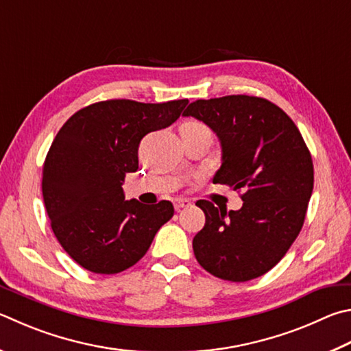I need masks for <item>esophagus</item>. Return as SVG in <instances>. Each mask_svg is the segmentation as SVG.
<instances>
[{
  "instance_id": "obj_1",
  "label": "esophagus",
  "mask_w": 351,
  "mask_h": 351,
  "mask_svg": "<svg viewBox=\"0 0 351 351\" xmlns=\"http://www.w3.org/2000/svg\"><path fill=\"white\" fill-rule=\"evenodd\" d=\"M173 206H175L176 212H180L181 208H186L189 206H192V201L186 199V197H176V199L173 201Z\"/></svg>"
}]
</instances>
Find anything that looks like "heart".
Instances as JSON below:
<instances>
[{
  "label": "heart",
  "instance_id": "heart-1",
  "mask_svg": "<svg viewBox=\"0 0 351 351\" xmlns=\"http://www.w3.org/2000/svg\"><path fill=\"white\" fill-rule=\"evenodd\" d=\"M187 125H202V124H197V123H189Z\"/></svg>",
  "mask_w": 351,
  "mask_h": 351
}]
</instances>
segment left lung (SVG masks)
I'll use <instances>...</instances> for the list:
<instances>
[{
  "instance_id": "1",
  "label": "left lung",
  "mask_w": 351,
  "mask_h": 351,
  "mask_svg": "<svg viewBox=\"0 0 351 351\" xmlns=\"http://www.w3.org/2000/svg\"><path fill=\"white\" fill-rule=\"evenodd\" d=\"M184 117L202 121L219 138L215 184L242 190L239 210L199 199L206 226L193 238L204 270L232 282L271 270L301 232L313 192V161L291 118L269 99L228 95L190 103Z\"/></svg>"
}]
</instances>
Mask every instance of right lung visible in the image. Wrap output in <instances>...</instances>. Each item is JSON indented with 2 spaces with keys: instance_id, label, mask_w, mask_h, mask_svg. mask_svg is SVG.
Returning <instances> with one entry per match:
<instances>
[{
  "instance_id": "obj_1",
  "label": "right lung",
  "mask_w": 351,
  "mask_h": 351,
  "mask_svg": "<svg viewBox=\"0 0 351 351\" xmlns=\"http://www.w3.org/2000/svg\"><path fill=\"white\" fill-rule=\"evenodd\" d=\"M187 103L101 101L56 133L43 167V197L56 239L86 270L114 275L135 265L173 216L170 201H125L123 182L138 169L141 139L173 124Z\"/></svg>"
}]
</instances>
